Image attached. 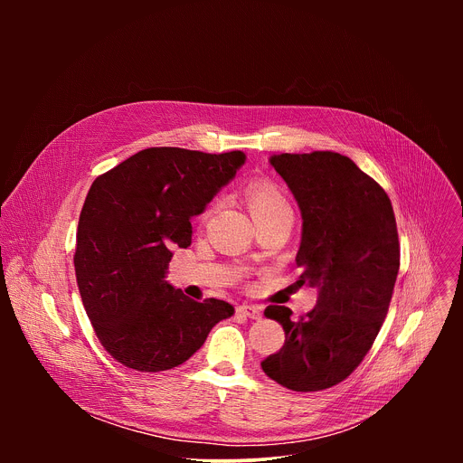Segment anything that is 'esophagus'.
<instances>
[{"instance_id":"34e87169","label":"esophagus","mask_w":463,"mask_h":463,"mask_svg":"<svg viewBox=\"0 0 463 463\" xmlns=\"http://www.w3.org/2000/svg\"><path fill=\"white\" fill-rule=\"evenodd\" d=\"M240 315L247 317V318H252V320H258L261 317V307L260 306H254V304H243V306H238L236 309Z\"/></svg>"}]
</instances>
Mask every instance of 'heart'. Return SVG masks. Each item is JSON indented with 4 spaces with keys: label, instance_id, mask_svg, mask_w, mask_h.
Returning <instances> with one entry per match:
<instances>
[{
    "label": "heart",
    "instance_id": "obj_1",
    "mask_svg": "<svg viewBox=\"0 0 463 463\" xmlns=\"http://www.w3.org/2000/svg\"><path fill=\"white\" fill-rule=\"evenodd\" d=\"M247 205L252 216L275 211H289L284 194L277 186L268 183H256L247 190Z\"/></svg>",
    "mask_w": 463,
    "mask_h": 463
}]
</instances>
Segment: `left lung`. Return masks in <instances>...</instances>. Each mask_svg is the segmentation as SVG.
<instances>
[{
    "label": "left lung",
    "instance_id": "left-lung-1",
    "mask_svg": "<svg viewBox=\"0 0 463 463\" xmlns=\"http://www.w3.org/2000/svg\"><path fill=\"white\" fill-rule=\"evenodd\" d=\"M269 163L302 214L298 282L318 297L298 320L286 306L266 307L286 343L261 370L289 390L317 392L345 381L379 334L400 271L398 227L386 192L350 157L280 154Z\"/></svg>",
    "mask_w": 463,
    "mask_h": 463
}]
</instances>
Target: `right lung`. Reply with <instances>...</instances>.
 Instances as JSON below:
<instances>
[{"instance_id":"right-lung-1","label":"right lung","mask_w":463,"mask_h":463,"mask_svg":"<svg viewBox=\"0 0 463 463\" xmlns=\"http://www.w3.org/2000/svg\"><path fill=\"white\" fill-rule=\"evenodd\" d=\"M243 163V152L146 148L93 181L79 220L75 273L95 334L120 364L179 366L234 315L229 302H195L165 279L172 249L192 243L190 220Z\"/></svg>"}]
</instances>
